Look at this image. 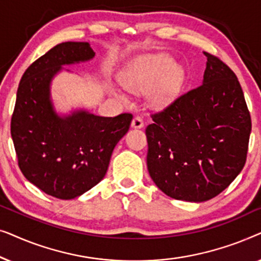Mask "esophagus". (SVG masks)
Wrapping results in <instances>:
<instances>
[{
    "mask_svg": "<svg viewBox=\"0 0 261 261\" xmlns=\"http://www.w3.org/2000/svg\"><path fill=\"white\" fill-rule=\"evenodd\" d=\"M144 119L141 116H135L133 121H132V127L133 128H142L144 127Z\"/></svg>",
    "mask_w": 261,
    "mask_h": 261,
    "instance_id": "esophagus-1",
    "label": "esophagus"
}]
</instances>
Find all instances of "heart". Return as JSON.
I'll list each match as a JSON object with an SVG mask.
<instances>
[{"instance_id":"1","label":"heart","mask_w":261,"mask_h":261,"mask_svg":"<svg viewBox=\"0 0 261 261\" xmlns=\"http://www.w3.org/2000/svg\"><path fill=\"white\" fill-rule=\"evenodd\" d=\"M181 78L183 73L177 66H172L169 56L156 55L135 60L122 74V83L127 90L142 94L152 90L162 80L153 94V101L165 105L177 92ZM121 98L126 99L124 95H121Z\"/></svg>"}]
</instances>
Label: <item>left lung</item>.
Returning <instances> with one entry per match:
<instances>
[{"instance_id": "obj_1", "label": "left lung", "mask_w": 261, "mask_h": 261, "mask_svg": "<svg viewBox=\"0 0 261 261\" xmlns=\"http://www.w3.org/2000/svg\"><path fill=\"white\" fill-rule=\"evenodd\" d=\"M204 56L203 83L151 114L153 123L146 127L149 176L180 201L214 198L247 158L252 121L241 85L219 57Z\"/></svg>"}]
</instances>
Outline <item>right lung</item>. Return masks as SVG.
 <instances>
[{
	"mask_svg": "<svg viewBox=\"0 0 261 261\" xmlns=\"http://www.w3.org/2000/svg\"><path fill=\"white\" fill-rule=\"evenodd\" d=\"M94 56L89 42H62L28 66L17 88L10 122L17 164L26 179L59 199L76 198L103 179L113 149L133 119L129 113L56 114L49 98L53 76L63 65Z\"/></svg>",
	"mask_w": 261,
	"mask_h": 261,
	"instance_id": "obj_1",
	"label": "right lung"
}]
</instances>
